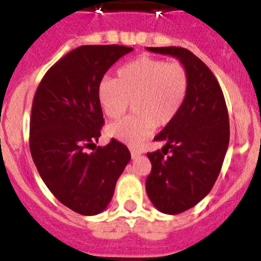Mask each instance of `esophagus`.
I'll return each mask as SVG.
<instances>
[{"label":"esophagus","instance_id":"obj_1","mask_svg":"<svg viewBox=\"0 0 261 261\" xmlns=\"http://www.w3.org/2000/svg\"><path fill=\"white\" fill-rule=\"evenodd\" d=\"M129 150H130V155H132V158H137V156L141 155V150H140V149H137V147L130 146L129 147Z\"/></svg>","mask_w":261,"mask_h":261}]
</instances>
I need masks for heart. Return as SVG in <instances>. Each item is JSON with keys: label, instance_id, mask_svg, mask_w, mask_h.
Returning a JSON list of instances; mask_svg holds the SVG:
<instances>
[{"label": "heart", "instance_id": "heart-1", "mask_svg": "<svg viewBox=\"0 0 261 261\" xmlns=\"http://www.w3.org/2000/svg\"><path fill=\"white\" fill-rule=\"evenodd\" d=\"M188 70L181 62L142 56L117 70L116 80L106 78L98 90L103 112L119 119L132 102L135 114L110 124L107 133L126 145H140L156 125H167L186 102Z\"/></svg>", "mask_w": 261, "mask_h": 261}]
</instances>
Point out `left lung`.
<instances>
[{"label": "left lung", "instance_id": "obj_1", "mask_svg": "<svg viewBox=\"0 0 261 261\" xmlns=\"http://www.w3.org/2000/svg\"><path fill=\"white\" fill-rule=\"evenodd\" d=\"M146 49L176 57L190 75L183 107L154 137L165 146L147 153L151 162L147 196L159 212L177 214L195 206L213 188L229 146V114L217 78L191 50L180 47Z\"/></svg>", "mask_w": 261, "mask_h": 261}]
</instances>
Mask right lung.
Masks as SVG:
<instances>
[{"mask_svg":"<svg viewBox=\"0 0 261 261\" xmlns=\"http://www.w3.org/2000/svg\"><path fill=\"white\" fill-rule=\"evenodd\" d=\"M133 48L82 45L45 73L36 89L30 121V150L41 179L61 204L82 216L107 208L130 161L128 147L112 138L96 146L105 124L99 85L106 71ZM93 144V153L84 147Z\"/></svg>","mask_w":261,"mask_h":261,"instance_id":"obj_1","label":"right lung"}]
</instances>
